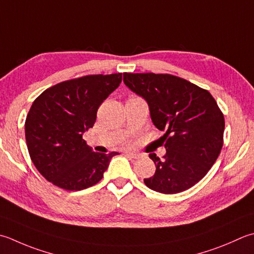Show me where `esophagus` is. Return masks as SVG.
Listing matches in <instances>:
<instances>
[{"label": "esophagus", "mask_w": 254, "mask_h": 254, "mask_svg": "<svg viewBox=\"0 0 254 254\" xmlns=\"http://www.w3.org/2000/svg\"><path fill=\"white\" fill-rule=\"evenodd\" d=\"M126 155H127V157H130V158H134V160H136V158L140 157V154H136V153H130V152H127V153H126Z\"/></svg>", "instance_id": "esophagus-1"}]
</instances>
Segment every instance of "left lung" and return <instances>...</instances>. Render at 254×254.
Instances as JSON below:
<instances>
[{"mask_svg":"<svg viewBox=\"0 0 254 254\" xmlns=\"http://www.w3.org/2000/svg\"><path fill=\"white\" fill-rule=\"evenodd\" d=\"M123 81L148 103L151 118L165 134L166 154H150L155 174L144 183L162 193H177L206 176L223 145L225 118L206 89L170 73H123Z\"/></svg>","mask_w":254,"mask_h":254,"instance_id":"1","label":"left lung"}]
</instances>
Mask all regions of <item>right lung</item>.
I'll return each instance as SVG.
<instances>
[{"instance_id":"obj_1","label":"right lung","mask_w":254,"mask_h":254,"mask_svg":"<svg viewBox=\"0 0 254 254\" xmlns=\"http://www.w3.org/2000/svg\"><path fill=\"white\" fill-rule=\"evenodd\" d=\"M121 81V72L88 74L55 84L35 99L25 121L28 153L55 186L77 191L102 180L119 153L93 152L82 134L93 127L100 104Z\"/></svg>"}]
</instances>
